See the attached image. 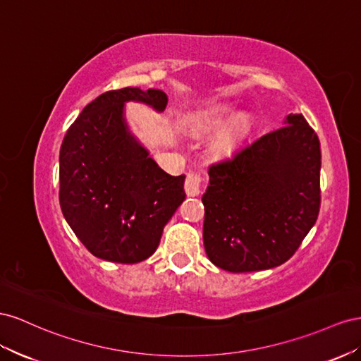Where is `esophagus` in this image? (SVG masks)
<instances>
[{"label": "esophagus", "instance_id": "esophagus-1", "mask_svg": "<svg viewBox=\"0 0 361 361\" xmlns=\"http://www.w3.org/2000/svg\"><path fill=\"white\" fill-rule=\"evenodd\" d=\"M184 190H186L188 197H198L201 192V177L198 173L190 172L184 183Z\"/></svg>", "mask_w": 361, "mask_h": 361}]
</instances>
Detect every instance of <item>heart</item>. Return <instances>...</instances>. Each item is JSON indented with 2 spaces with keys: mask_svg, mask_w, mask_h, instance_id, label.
<instances>
[{
  "mask_svg": "<svg viewBox=\"0 0 361 361\" xmlns=\"http://www.w3.org/2000/svg\"><path fill=\"white\" fill-rule=\"evenodd\" d=\"M231 118H233V115L230 111L214 113V115L205 118L200 123L198 133H201V135H209V133L224 127ZM246 130H248V123H246L245 118H242V116L238 118L234 122H231L230 126L226 127L218 137H216V140L213 143L214 151H218V152L230 151L235 145V142H238L245 135Z\"/></svg>",
  "mask_w": 361,
  "mask_h": 361,
  "instance_id": "b5f03b06",
  "label": "heart"
}]
</instances>
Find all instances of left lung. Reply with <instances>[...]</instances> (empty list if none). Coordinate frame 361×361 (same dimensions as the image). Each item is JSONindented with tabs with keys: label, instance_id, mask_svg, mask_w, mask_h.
<instances>
[{
	"label": "left lung",
	"instance_id": "left-lung-1",
	"mask_svg": "<svg viewBox=\"0 0 361 361\" xmlns=\"http://www.w3.org/2000/svg\"><path fill=\"white\" fill-rule=\"evenodd\" d=\"M319 178L321 143L301 113L212 164L202 195L210 262L254 272L289 260L317 219Z\"/></svg>",
	"mask_w": 361,
	"mask_h": 361
}]
</instances>
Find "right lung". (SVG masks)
Returning a JSON list of instances; mask_svg holds the SVG:
<instances>
[{
  "instance_id": "add662e5",
  "label": "right lung",
  "mask_w": 361,
  "mask_h": 361,
  "mask_svg": "<svg viewBox=\"0 0 361 361\" xmlns=\"http://www.w3.org/2000/svg\"><path fill=\"white\" fill-rule=\"evenodd\" d=\"M161 113L159 89L123 87L99 95L69 127L60 148V207L80 242L98 259L133 264L154 254L164 225L186 198L130 131L126 102Z\"/></svg>"
}]
</instances>
